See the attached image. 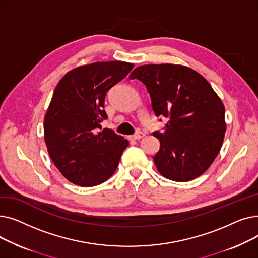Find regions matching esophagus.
Listing matches in <instances>:
<instances>
[{
  "instance_id": "esophagus-1",
  "label": "esophagus",
  "mask_w": 258,
  "mask_h": 258,
  "mask_svg": "<svg viewBox=\"0 0 258 258\" xmlns=\"http://www.w3.org/2000/svg\"><path fill=\"white\" fill-rule=\"evenodd\" d=\"M143 136H144V134H143L142 132L138 131V132H136V133H135V134L133 135V139H134V140H139V139H141Z\"/></svg>"
}]
</instances>
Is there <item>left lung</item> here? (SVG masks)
Wrapping results in <instances>:
<instances>
[{
  "instance_id": "left-lung-1",
  "label": "left lung",
  "mask_w": 258,
  "mask_h": 258,
  "mask_svg": "<svg viewBox=\"0 0 258 258\" xmlns=\"http://www.w3.org/2000/svg\"><path fill=\"white\" fill-rule=\"evenodd\" d=\"M130 78H137L151 95L157 117L169 121L154 156L158 171L175 182L191 181L204 173L219 155L226 132L225 106L208 81L182 64H144Z\"/></svg>"
}]
</instances>
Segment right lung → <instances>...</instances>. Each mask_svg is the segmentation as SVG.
Returning <instances> with one entry per match:
<instances>
[{
  "label": "right lung",
  "instance_id": "add662e5",
  "mask_svg": "<svg viewBox=\"0 0 258 258\" xmlns=\"http://www.w3.org/2000/svg\"><path fill=\"white\" fill-rule=\"evenodd\" d=\"M134 63L98 61L74 68L54 90L44 119V139L53 164L75 185L91 187L110 179L128 141L101 128L107 118L106 92Z\"/></svg>",
  "mask_w": 258,
  "mask_h": 258
}]
</instances>
